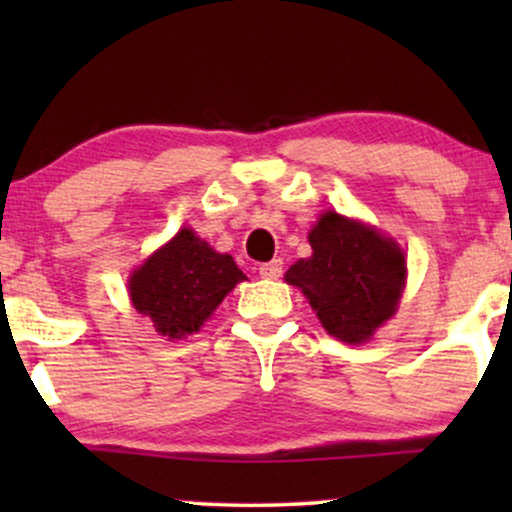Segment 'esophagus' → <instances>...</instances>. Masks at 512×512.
<instances>
[{
  "label": "esophagus",
  "instance_id": "34e87169",
  "mask_svg": "<svg viewBox=\"0 0 512 512\" xmlns=\"http://www.w3.org/2000/svg\"><path fill=\"white\" fill-rule=\"evenodd\" d=\"M282 272H284V265L279 258H272L270 263H263L261 268H258V275H261L263 279H279L282 277Z\"/></svg>",
  "mask_w": 512,
  "mask_h": 512
}]
</instances>
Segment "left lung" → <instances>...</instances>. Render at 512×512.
Here are the masks:
<instances>
[{"label":"left lung","mask_w":512,"mask_h":512,"mask_svg":"<svg viewBox=\"0 0 512 512\" xmlns=\"http://www.w3.org/2000/svg\"><path fill=\"white\" fill-rule=\"evenodd\" d=\"M312 256L286 272L335 338L363 342L396 312L405 258L377 230L326 212L310 233Z\"/></svg>","instance_id":"8db88e82"}]
</instances>
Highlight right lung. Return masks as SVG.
Instances as JSON below:
<instances>
[{"label": "right lung", "instance_id": "right-lung-1", "mask_svg": "<svg viewBox=\"0 0 512 512\" xmlns=\"http://www.w3.org/2000/svg\"><path fill=\"white\" fill-rule=\"evenodd\" d=\"M233 256L216 254L193 230L156 251L130 277V298L139 314L151 317L158 333L184 338L200 331L202 321L242 282Z\"/></svg>", "mask_w": 512, "mask_h": 512}]
</instances>
